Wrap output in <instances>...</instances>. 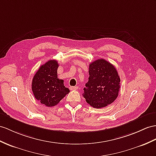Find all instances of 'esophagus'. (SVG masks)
<instances>
[{
	"mask_svg": "<svg viewBox=\"0 0 156 156\" xmlns=\"http://www.w3.org/2000/svg\"><path fill=\"white\" fill-rule=\"evenodd\" d=\"M69 89L71 90H77L78 89V87L77 86H72V87H70Z\"/></svg>",
	"mask_w": 156,
	"mask_h": 156,
	"instance_id": "obj_1",
	"label": "esophagus"
}]
</instances>
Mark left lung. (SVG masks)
Listing matches in <instances>:
<instances>
[{
  "mask_svg": "<svg viewBox=\"0 0 156 156\" xmlns=\"http://www.w3.org/2000/svg\"><path fill=\"white\" fill-rule=\"evenodd\" d=\"M89 81L83 93L87 103L93 108L107 107L116 100L120 87V79L112 64L104 59L89 65Z\"/></svg>",
  "mask_w": 156,
  "mask_h": 156,
  "instance_id": "1",
  "label": "left lung"
}]
</instances>
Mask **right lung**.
Listing matches in <instances>:
<instances>
[{
  "label": "right lung",
  "mask_w": 156,
  "mask_h": 156,
  "mask_svg": "<svg viewBox=\"0 0 156 156\" xmlns=\"http://www.w3.org/2000/svg\"><path fill=\"white\" fill-rule=\"evenodd\" d=\"M58 67L56 60H49L40 67L32 79V90L35 98L48 107L58 105L69 93L63 80L58 77Z\"/></svg>",
  "instance_id": "add662e5"
}]
</instances>
